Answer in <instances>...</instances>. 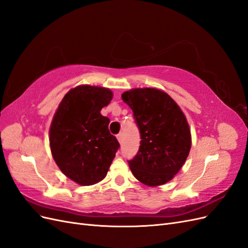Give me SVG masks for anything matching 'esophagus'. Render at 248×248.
I'll list each match as a JSON object with an SVG mask.
<instances>
[{"label": "esophagus", "mask_w": 248, "mask_h": 248, "mask_svg": "<svg viewBox=\"0 0 248 248\" xmlns=\"http://www.w3.org/2000/svg\"><path fill=\"white\" fill-rule=\"evenodd\" d=\"M117 139H118V140L121 142L122 140H123V133L122 132H120L119 134H117Z\"/></svg>", "instance_id": "34e87169"}]
</instances>
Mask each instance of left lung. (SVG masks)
Wrapping results in <instances>:
<instances>
[{"label": "left lung", "instance_id": "1", "mask_svg": "<svg viewBox=\"0 0 248 248\" xmlns=\"http://www.w3.org/2000/svg\"><path fill=\"white\" fill-rule=\"evenodd\" d=\"M140 133L139 152L128 160L133 176L148 186L166 184L184 164L191 147L188 123L178 104L154 88L122 94Z\"/></svg>", "mask_w": 248, "mask_h": 248}]
</instances>
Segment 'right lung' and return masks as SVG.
<instances>
[{
    "mask_svg": "<svg viewBox=\"0 0 248 248\" xmlns=\"http://www.w3.org/2000/svg\"><path fill=\"white\" fill-rule=\"evenodd\" d=\"M111 98L109 89L78 86L64 96L51 121L52 157L63 174L79 185L106 178L120 147L108 130L109 119L100 114Z\"/></svg>",
    "mask_w": 248,
    "mask_h": 248,
    "instance_id": "obj_1",
    "label": "right lung"
}]
</instances>
